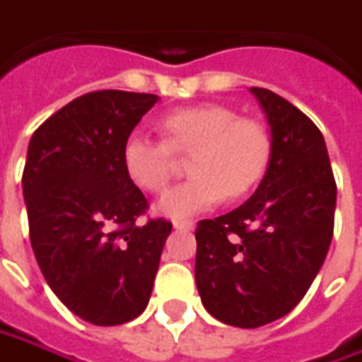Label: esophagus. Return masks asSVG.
Instances as JSON below:
<instances>
[{
  "mask_svg": "<svg viewBox=\"0 0 362 362\" xmlns=\"http://www.w3.org/2000/svg\"><path fill=\"white\" fill-rule=\"evenodd\" d=\"M174 228H178V230H192V228H194V221H188V218H176V221H174Z\"/></svg>",
  "mask_w": 362,
  "mask_h": 362,
  "instance_id": "1",
  "label": "esophagus"
}]
</instances>
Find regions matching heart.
<instances>
[{"instance_id":"heart-1","label":"heart","mask_w":362,"mask_h":362,"mask_svg":"<svg viewBox=\"0 0 362 362\" xmlns=\"http://www.w3.org/2000/svg\"><path fill=\"white\" fill-rule=\"evenodd\" d=\"M165 139L132 134L123 146L127 176L146 192H162L176 168L178 153L192 156L190 178L158 200V211L184 218L216 206L225 194L245 197L263 178L272 158V135L251 117H239L227 105L174 109L162 119Z\"/></svg>"}]
</instances>
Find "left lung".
I'll return each mask as SVG.
<instances>
[{
	"instance_id": "8db88e82",
	"label": "left lung",
	"mask_w": 362,
	"mask_h": 362,
	"mask_svg": "<svg viewBox=\"0 0 362 362\" xmlns=\"http://www.w3.org/2000/svg\"><path fill=\"white\" fill-rule=\"evenodd\" d=\"M272 127L255 194L197 227V288L221 322L257 328L290 314L322 267L334 230L337 182L320 129L284 97L251 87Z\"/></svg>"
}]
</instances>
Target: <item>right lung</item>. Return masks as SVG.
I'll list each match as a JSON object with an SVG mask.
<instances>
[{
    "instance_id": "right-lung-1",
    "label": "right lung",
    "mask_w": 362,
    "mask_h": 362,
    "mask_svg": "<svg viewBox=\"0 0 362 362\" xmlns=\"http://www.w3.org/2000/svg\"><path fill=\"white\" fill-rule=\"evenodd\" d=\"M158 95L87 93L34 132L25 158L30 241L44 279L78 318L115 326L150 302L172 223L141 216L123 146Z\"/></svg>"
}]
</instances>
